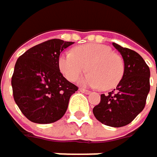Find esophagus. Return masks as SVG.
Segmentation results:
<instances>
[{"mask_svg": "<svg viewBox=\"0 0 157 157\" xmlns=\"http://www.w3.org/2000/svg\"><path fill=\"white\" fill-rule=\"evenodd\" d=\"M79 91H80L81 93H84V94H87V95L91 94V92H90L89 90H86V89H84V88H79Z\"/></svg>", "mask_w": 157, "mask_h": 157, "instance_id": "obj_1", "label": "esophagus"}]
</instances>
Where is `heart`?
I'll return each mask as SVG.
<instances>
[{
    "label": "heart",
    "mask_w": 157,
    "mask_h": 157,
    "mask_svg": "<svg viewBox=\"0 0 157 157\" xmlns=\"http://www.w3.org/2000/svg\"><path fill=\"white\" fill-rule=\"evenodd\" d=\"M59 67L70 81H76L86 69L89 70L78 82L105 91L115 88L124 74L122 58L109 46L98 43H88L76 47L74 52L63 53L59 59Z\"/></svg>",
    "instance_id": "heart-1"
}]
</instances>
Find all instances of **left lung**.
Returning <instances> with one entry per match:
<instances>
[{"mask_svg":"<svg viewBox=\"0 0 157 157\" xmlns=\"http://www.w3.org/2000/svg\"><path fill=\"white\" fill-rule=\"evenodd\" d=\"M113 45L123 58L124 74L117 89L100 96L93 113L101 123L117 128L131 123L144 109L150 92V68L136 51L115 42Z\"/></svg>","mask_w":157,"mask_h":157,"instance_id":"obj_1","label":"left lung"}]
</instances>
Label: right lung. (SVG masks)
Wrapping results in <instances>:
<instances>
[{
	"mask_svg": "<svg viewBox=\"0 0 157 157\" xmlns=\"http://www.w3.org/2000/svg\"><path fill=\"white\" fill-rule=\"evenodd\" d=\"M74 42L53 39L28 49L17 59L11 79L13 97L26 118L53 123L64 116L78 87L59 71L60 53Z\"/></svg>",
	"mask_w": 157,
	"mask_h": 157,
	"instance_id": "right-lung-1",
	"label": "right lung"
}]
</instances>
